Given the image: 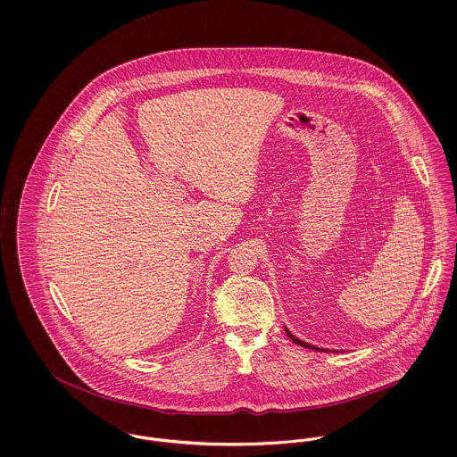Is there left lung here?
<instances>
[{
	"label": "left lung",
	"mask_w": 457,
	"mask_h": 457,
	"mask_svg": "<svg viewBox=\"0 0 457 457\" xmlns=\"http://www.w3.org/2000/svg\"><path fill=\"white\" fill-rule=\"evenodd\" d=\"M287 332V336L295 343V345H299V346H303V348H308V350H316V352H325V350H320V348H316V346H312V345H308V343H304V341H301V339H297V337H294L288 330H285Z\"/></svg>",
	"instance_id": "obj_1"
}]
</instances>
